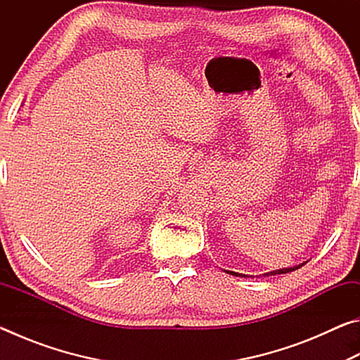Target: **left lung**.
I'll list each match as a JSON object with an SVG mask.
<instances>
[{"label":"left lung","instance_id":"obj_1","mask_svg":"<svg viewBox=\"0 0 360 360\" xmlns=\"http://www.w3.org/2000/svg\"><path fill=\"white\" fill-rule=\"evenodd\" d=\"M300 266H302V265H297V266H292V268H283V270H276V271L266 273V276H268V275H284V273L294 271V270H297V268H300ZM231 275H235V276H241V275H238V273H233V271H231Z\"/></svg>","mask_w":360,"mask_h":360}]
</instances>
